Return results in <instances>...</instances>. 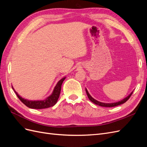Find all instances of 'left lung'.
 Listing matches in <instances>:
<instances>
[{"mask_svg":"<svg viewBox=\"0 0 147 147\" xmlns=\"http://www.w3.org/2000/svg\"><path fill=\"white\" fill-rule=\"evenodd\" d=\"M85 90H86V92L89 99H90L94 104H95L96 105H98L101 106V107H115V106H117V105H121L122 104L125 103V102L129 99V97L131 96L132 94L133 93V91H132L129 95L127 96L126 97H125V98L121 100H120V101H118V102H113V103H104V102L97 101V100L94 99V98H93V97H91V96L90 94H89V92H88V90H86V88L85 89Z\"/></svg>","mask_w":147,"mask_h":147,"instance_id":"obj_1","label":"left lung"}]
</instances>
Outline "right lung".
I'll list each match as a JSON object with an SVG mask.
<instances>
[{
	"label": "right lung",
	"mask_w": 147,
	"mask_h": 147,
	"mask_svg": "<svg viewBox=\"0 0 147 147\" xmlns=\"http://www.w3.org/2000/svg\"><path fill=\"white\" fill-rule=\"evenodd\" d=\"M65 78V77H64L62 79H61L56 84V85L55 86L52 94L50 96H48L46 99L43 100H29L27 99H24L20 95H18V93L15 91L14 88L13 87L12 88L13 89V90L15 91L16 94L17 95L19 99L23 102L25 105L28 107L29 108L34 109H47L48 107H50L54 106L56 104V102L57 100H58V98L60 95L62 84H63Z\"/></svg>",
	"instance_id": "obj_1"
}]
</instances>
